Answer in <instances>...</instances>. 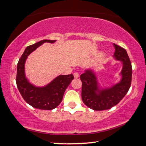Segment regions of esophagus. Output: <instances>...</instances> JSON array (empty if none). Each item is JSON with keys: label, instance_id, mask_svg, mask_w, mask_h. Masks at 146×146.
I'll return each mask as SVG.
<instances>
[{"label": "esophagus", "instance_id": "obj_1", "mask_svg": "<svg viewBox=\"0 0 146 146\" xmlns=\"http://www.w3.org/2000/svg\"><path fill=\"white\" fill-rule=\"evenodd\" d=\"M74 76L75 78H78L79 77V74H78V72H74Z\"/></svg>", "mask_w": 146, "mask_h": 146}]
</instances>
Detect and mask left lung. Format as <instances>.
Listing matches in <instances>:
<instances>
[{"mask_svg":"<svg viewBox=\"0 0 146 146\" xmlns=\"http://www.w3.org/2000/svg\"><path fill=\"white\" fill-rule=\"evenodd\" d=\"M113 46L115 59L122 61L123 64L122 79L119 84L97 94L96 93L98 89L97 82L93 72L86 70L80 75L82 82V101L87 107L94 110H104L115 106L123 99L131 87L133 72L131 60L124 48L115 44Z\"/></svg>","mask_w":146,"mask_h":146,"instance_id":"left-lung-1","label":"left lung"}]
</instances>
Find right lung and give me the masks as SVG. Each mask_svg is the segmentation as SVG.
<instances>
[{"label": "right lung", "instance_id": "1", "mask_svg": "<svg viewBox=\"0 0 146 146\" xmlns=\"http://www.w3.org/2000/svg\"><path fill=\"white\" fill-rule=\"evenodd\" d=\"M55 40H43L29 46L25 50L17 66L16 84L22 97L31 106L37 109L51 110L61 102L64 91L74 79L72 74L60 75L44 87H37L29 83L25 76V62L27 56L44 42L53 43Z\"/></svg>", "mask_w": 146, "mask_h": 146}]
</instances>
